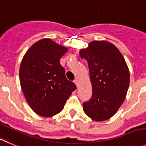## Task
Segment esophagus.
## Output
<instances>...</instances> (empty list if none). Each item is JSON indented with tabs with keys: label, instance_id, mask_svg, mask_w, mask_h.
<instances>
[{
	"label": "esophagus",
	"instance_id": "esophagus-1",
	"mask_svg": "<svg viewBox=\"0 0 146 146\" xmlns=\"http://www.w3.org/2000/svg\"><path fill=\"white\" fill-rule=\"evenodd\" d=\"M74 83H75V84H76V86H78V81L77 79H76V80H74Z\"/></svg>",
	"mask_w": 146,
	"mask_h": 146
}]
</instances>
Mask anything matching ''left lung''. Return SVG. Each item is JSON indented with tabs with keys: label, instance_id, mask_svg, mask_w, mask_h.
<instances>
[{
	"label": "left lung",
	"instance_id": "left-lung-1",
	"mask_svg": "<svg viewBox=\"0 0 146 146\" xmlns=\"http://www.w3.org/2000/svg\"><path fill=\"white\" fill-rule=\"evenodd\" d=\"M88 62L92 96L84 102V111L94 121L110 119L123 103L130 84L125 58L111 42L94 41L79 51Z\"/></svg>",
	"mask_w": 146,
	"mask_h": 146
}]
</instances>
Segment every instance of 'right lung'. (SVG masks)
<instances>
[{"label":"right lung","instance_id":"1","mask_svg":"<svg viewBox=\"0 0 146 146\" xmlns=\"http://www.w3.org/2000/svg\"><path fill=\"white\" fill-rule=\"evenodd\" d=\"M68 48L50 39H42L30 47L21 60L20 84L30 107L42 117L63 110L76 86L65 76L60 59Z\"/></svg>","mask_w":146,"mask_h":146}]
</instances>
